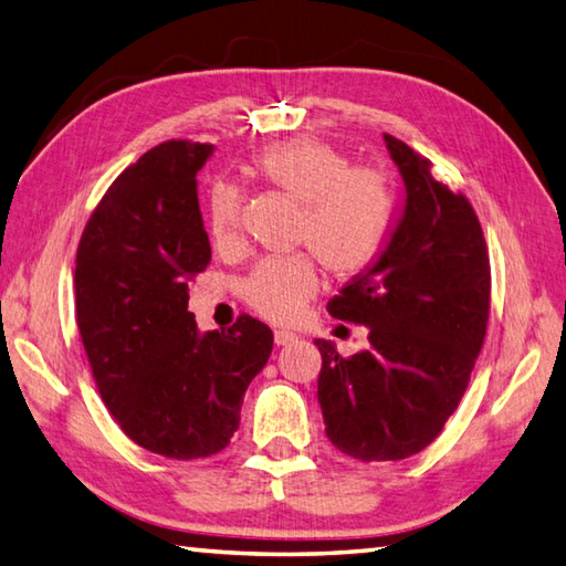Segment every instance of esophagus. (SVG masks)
<instances>
[{
  "instance_id": "1",
  "label": "esophagus",
  "mask_w": 566,
  "mask_h": 566,
  "mask_svg": "<svg viewBox=\"0 0 566 566\" xmlns=\"http://www.w3.org/2000/svg\"><path fill=\"white\" fill-rule=\"evenodd\" d=\"M273 339H275V344H279V347H283V344L295 342L297 334L295 332H287V329H275L273 332Z\"/></svg>"
}]
</instances>
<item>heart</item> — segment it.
I'll return each instance as SVG.
<instances>
[{
    "mask_svg": "<svg viewBox=\"0 0 566 566\" xmlns=\"http://www.w3.org/2000/svg\"><path fill=\"white\" fill-rule=\"evenodd\" d=\"M263 186L300 202L295 241L310 251L266 256L241 283V300L271 322L297 319L319 285L318 256L339 279L364 273L380 256L394 224V190L384 172L349 166L339 148L315 136L271 144L253 156ZM205 224L212 247L232 249L241 232V192L214 182L207 192Z\"/></svg>",
    "mask_w": 566,
    "mask_h": 566,
    "instance_id": "heart-1",
    "label": "heart"
}]
</instances>
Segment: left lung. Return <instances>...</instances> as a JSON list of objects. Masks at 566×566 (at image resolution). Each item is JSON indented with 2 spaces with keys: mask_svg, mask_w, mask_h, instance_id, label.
<instances>
[{
  "mask_svg": "<svg viewBox=\"0 0 566 566\" xmlns=\"http://www.w3.org/2000/svg\"><path fill=\"white\" fill-rule=\"evenodd\" d=\"M406 180V210L374 269L334 295L332 317L368 327L342 356L317 339V400L329 442L359 461H396L440 437L486 337L491 263L467 195L432 176V160L384 134Z\"/></svg>",
  "mask_w": 566,
  "mask_h": 566,
  "instance_id": "1",
  "label": "left lung"
}]
</instances>
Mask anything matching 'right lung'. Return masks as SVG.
<instances>
[{
	"label": "right lung",
	"mask_w": 566,
	"mask_h": 566,
	"mask_svg": "<svg viewBox=\"0 0 566 566\" xmlns=\"http://www.w3.org/2000/svg\"><path fill=\"white\" fill-rule=\"evenodd\" d=\"M210 154L170 138L124 168L75 259L77 329L99 396L132 442L168 459L222 452L273 349L251 315L200 334L188 310V283L212 259L195 180Z\"/></svg>",
	"instance_id": "add662e5"
}]
</instances>
